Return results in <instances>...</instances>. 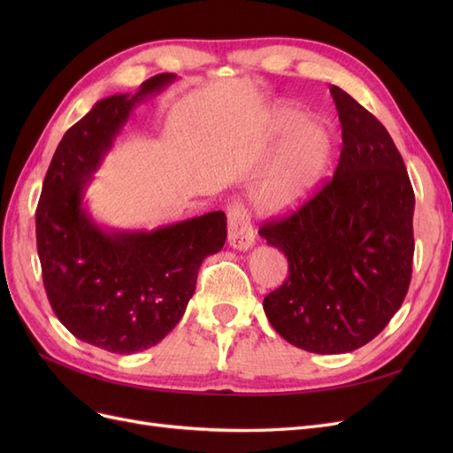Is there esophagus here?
I'll list each match as a JSON object with an SVG mask.
<instances>
[{
    "label": "esophagus",
    "instance_id": "34e87169",
    "mask_svg": "<svg viewBox=\"0 0 453 453\" xmlns=\"http://www.w3.org/2000/svg\"><path fill=\"white\" fill-rule=\"evenodd\" d=\"M228 217V243L230 248L240 250V251H248L253 248L255 243V232L250 223V215L245 211L242 203L234 202L228 205L226 210Z\"/></svg>",
    "mask_w": 453,
    "mask_h": 453
}]
</instances>
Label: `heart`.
Masks as SVG:
<instances>
[{
    "label": "heart",
    "instance_id": "obj_1",
    "mask_svg": "<svg viewBox=\"0 0 453 453\" xmlns=\"http://www.w3.org/2000/svg\"><path fill=\"white\" fill-rule=\"evenodd\" d=\"M295 105H278L272 127L289 130L280 147L272 172L251 193L255 210L263 215H283L300 208L319 187L333 158V132L321 119H303Z\"/></svg>",
    "mask_w": 453,
    "mask_h": 453
}]
</instances>
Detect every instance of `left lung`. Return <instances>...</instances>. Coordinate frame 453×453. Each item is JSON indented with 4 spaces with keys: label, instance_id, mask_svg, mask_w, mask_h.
Masks as SVG:
<instances>
[{
    "label": "left lung",
    "instance_id": "8db88e82",
    "mask_svg": "<svg viewBox=\"0 0 453 453\" xmlns=\"http://www.w3.org/2000/svg\"><path fill=\"white\" fill-rule=\"evenodd\" d=\"M331 94L342 125L333 180L258 230L289 263V278L265 296L270 325L289 344L323 355L368 344L403 306L416 203L386 127L336 85Z\"/></svg>",
    "mask_w": 453,
    "mask_h": 453
}]
</instances>
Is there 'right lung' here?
I'll list each match as a JSON object with an SVG mask.
<instances>
[{"label":"right lung","instance_id":"obj_1","mask_svg":"<svg viewBox=\"0 0 453 453\" xmlns=\"http://www.w3.org/2000/svg\"><path fill=\"white\" fill-rule=\"evenodd\" d=\"M175 77L160 73L132 96L96 102L64 134L37 203V253L50 308L73 336L111 353L158 344L183 318L202 260L226 240L223 211L155 230H115L96 223L85 205L92 173L134 105Z\"/></svg>","mask_w":453,"mask_h":453}]
</instances>
